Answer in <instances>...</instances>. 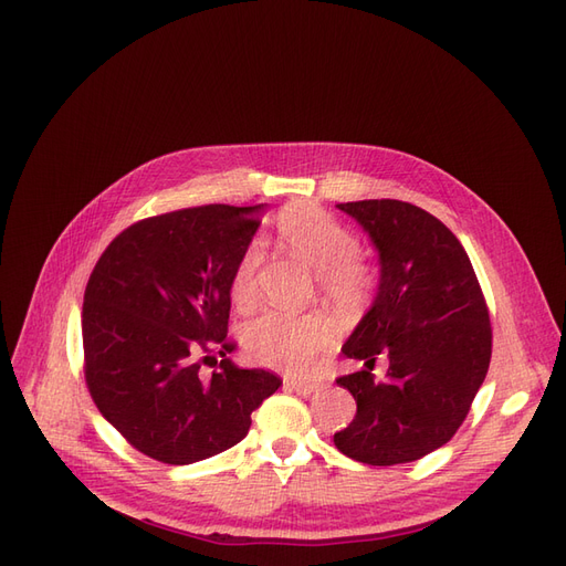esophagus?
<instances>
[{"mask_svg":"<svg viewBox=\"0 0 566 566\" xmlns=\"http://www.w3.org/2000/svg\"><path fill=\"white\" fill-rule=\"evenodd\" d=\"M285 387L293 389L297 394H302V397H310V394H314L318 389V382H310V380H297V378H285Z\"/></svg>","mask_w":566,"mask_h":566,"instance_id":"esophagus-1","label":"esophagus"}]
</instances>
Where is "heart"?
<instances>
[{
    "label": "heart",
    "mask_w": 566,
    "mask_h": 566,
    "mask_svg": "<svg viewBox=\"0 0 566 566\" xmlns=\"http://www.w3.org/2000/svg\"><path fill=\"white\" fill-rule=\"evenodd\" d=\"M276 233L285 250L318 271V283L339 302H356L370 287V271L358 256L356 233L314 202L290 205L276 219ZM262 243L250 241L231 271L229 293L235 306H250L262 264ZM333 323L323 314L269 312L243 331L245 354L254 364L287 373H310L331 347Z\"/></svg>",
    "instance_id": "heart-1"
}]
</instances>
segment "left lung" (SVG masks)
Instances as JSON below:
<instances>
[{
  "mask_svg": "<svg viewBox=\"0 0 566 566\" xmlns=\"http://www.w3.org/2000/svg\"><path fill=\"white\" fill-rule=\"evenodd\" d=\"M337 208L380 252V287L342 354L364 370L337 378L356 416L335 432L337 451L366 465H401L443 447L468 418L491 364L489 306L465 248L447 224L403 200ZM378 355L388 380L375 384Z\"/></svg>",
  "mask_w": 566,
  "mask_h": 566,
  "instance_id": "8db88e82",
  "label": "left lung"
}]
</instances>
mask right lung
Returning <instances> with one entry per match:
<instances>
[{"label":"right lung","instance_id":"1","mask_svg":"<svg viewBox=\"0 0 566 566\" xmlns=\"http://www.w3.org/2000/svg\"><path fill=\"white\" fill-rule=\"evenodd\" d=\"M262 205H200L148 217L98 256L82 306L84 380L136 451L188 465L243 441L283 380L231 364L229 281ZM219 350L220 368L199 366ZM217 366V361H212Z\"/></svg>","mask_w":566,"mask_h":566}]
</instances>
